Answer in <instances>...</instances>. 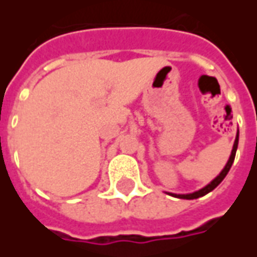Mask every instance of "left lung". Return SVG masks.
<instances>
[{
    "mask_svg": "<svg viewBox=\"0 0 257 257\" xmlns=\"http://www.w3.org/2000/svg\"><path fill=\"white\" fill-rule=\"evenodd\" d=\"M237 147H238V132H237V136H235V142H234V146H232V150H231V156L228 158V161H227L226 167L223 168V171H221L217 176H216L209 184H206L204 189L198 190V191H194V193H190V194H172V193H168L171 194L172 197H176V198H183V199H195V198H199V197H204L208 193H210L212 190H215L219 184L221 183V180L226 178V175L230 171V168H231L232 162H234V158H235V153H237Z\"/></svg>",
    "mask_w": 257,
    "mask_h": 257,
    "instance_id": "left-lung-1",
    "label": "left lung"
}]
</instances>
